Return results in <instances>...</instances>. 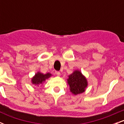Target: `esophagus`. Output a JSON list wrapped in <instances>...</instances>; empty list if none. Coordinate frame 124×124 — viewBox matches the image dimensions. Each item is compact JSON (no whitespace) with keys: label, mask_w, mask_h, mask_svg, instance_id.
Here are the masks:
<instances>
[{"label":"esophagus","mask_w":124,"mask_h":124,"mask_svg":"<svg viewBox=\"0 0 124 124\" xmlns=\"http://www.w3.org/2000/svg\"><path fill=\"white\" fill-rule=\"evenodd\" d=\"M55 74H56V75H57L58 76H61V73L59 72H58V71H56V72H55Z\"/></svg>","instance_id":"obj_1"}]
</instances>
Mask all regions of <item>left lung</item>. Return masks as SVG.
Listing matches in <instances>:
<instances>
[{
	"mask_svg": "<svg viewBox=\"0 0 124 124\" xmlns=\"http://www.w3.org/2000/svg\"><path fill=\"white\" fill-rule=\"evenodd\" d=\"M68 84L70 91L73 94L77 95L83 93L87 86V81L80 71L75 70L68 76Z\"/></svg>",
	"mask_w": 124,
	"mask_h": 124,
	"instance_id": "8db88e82",
	"label": "left lung"
}]
</instances>
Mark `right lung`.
Masks as SVG:
<instances>
[{"instance_id": "right-lung-1", "label": "right lung", "mask_w": 124, "mask_h": 124, "mask_svg": "<svg viewBox=\"0 0 124 124\" xmlns=\"http://www.w3.org/2000/svg\"><path fill=\"white\" fill-rule=\"evenodd\" d=\"M51 76H52V75L49 73L43 74L38 72L32 78L31 82L33 85L38 86L39 85H42L45 82V80L50 78Z\"/></svg>"}]
</instances>
